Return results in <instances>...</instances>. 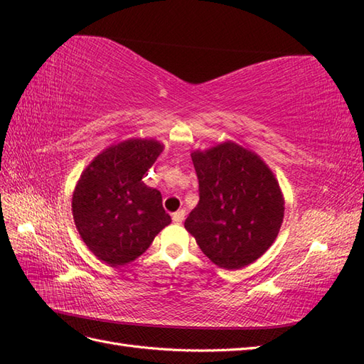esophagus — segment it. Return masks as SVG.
I'll return each instance as SVG.
<instances>
[{
    "label": "esophagus",
    "mask_w": 364,
    "mask_h": 364,
    "mask_svg": "<svg viewBox=\"0 0 364 364\" xmlns=\"http://www.w3.org/2000/svg\"><path fill=\"white\" fill-rule=\"evenodd\" d=\"M184 210H178L176 213H173L172 214V220H173V223H178V225H180V223L184 220Z\"/></svg>",
    "instance_id": "esophagus-1"
}]
</instances>
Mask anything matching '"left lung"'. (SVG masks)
<instances>
[{
  "mask_svg": "<svg viewBox=\"0 0 364 364\" xmlns=\"http://www.w3.org/2000/svg\"><path fill=\"white\" fill-rule=\"evenodd\" d=\"M198 205L184 227L214 264L236 270L258 259L280 231L283 197L257 154L233 142L192 153Z\"/></svg>",
  "mask_w": 364,
  "mask_h": 364,
  "instance_id": "obj_1",
  "label": "left lung"
}]
</instances>
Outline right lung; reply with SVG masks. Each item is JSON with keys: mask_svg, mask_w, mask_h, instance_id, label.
I'll list each match as a JSON object with an SVG mask.
<instances>
[{"mask_svg": "<svg viewBox=\"0 0 364 364\" xmlns=\"http://www.w3.org/2000/svg\"><path fill=\"white\" fill-rule=\"evenodd\" d=\"M162 151L149 139H129L90 162L73 194V219L82 241L109 266H123L149 249L168 225L159 191L142 178Z\"/></svg>", "mask_w": 364, "mask_h": 364, "instance_id": "add662e5", "label": "right lung"}]
</instances>
